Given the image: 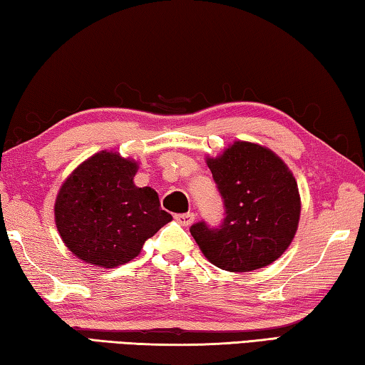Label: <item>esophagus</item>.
I'll return each mask as SVG.
<instances>
[{"label": "esophagus", "instance_id": "1", "mask_svg": "<svg viewBox=\"0 0 365 365\" xmlns=\"http://www.w3.org/2000/svg\"><path fill=\"white\" fill-rule=\"evenodd\" d=\"M175 220H177L180 225H183V227H190V225L195 222V214H193V212L177 214V215H175Z\"/></svg>", "mask_w": 365, "mask_h": 365}]
</instances>
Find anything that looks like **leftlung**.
<instances>
[{"label": "left lung", "instance_id": "obj_1", "mask_svg": "<svg viewBox=\"0 0 365 365\" xmlns=\"http://www.w3.org/2000/svg\"><path fill=\"white\" fill-rule=\"evenodd\" d=\"M224 200L219 228L205 222L190 232L211 264L228 272H251L277 261L298 230L301 197L288 165L269 148L235 141L206 158Z\"/></svg>", "mask_w": 365, "mask_h": 365}]
</instances>
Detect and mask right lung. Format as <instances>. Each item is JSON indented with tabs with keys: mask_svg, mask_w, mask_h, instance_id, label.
<instances>
[{
	"mask_svg": "<svg viewBox=\"0 0 365 365\" xmlns=\"http://www.w3.org/2000/svg\"><path fill=\"white\" fill-rule=\"evenodd\" d=\"M137 170V160L104 150L61 185L54 220L67 250L83 262L104 269L127 264L172 220L156 191L133 183Z\"/></svg>",
	"mask_w": 365,
	"mask_h": 365,
	"instance_id": "1",
	"label": "right lung"
}]
</instances>
